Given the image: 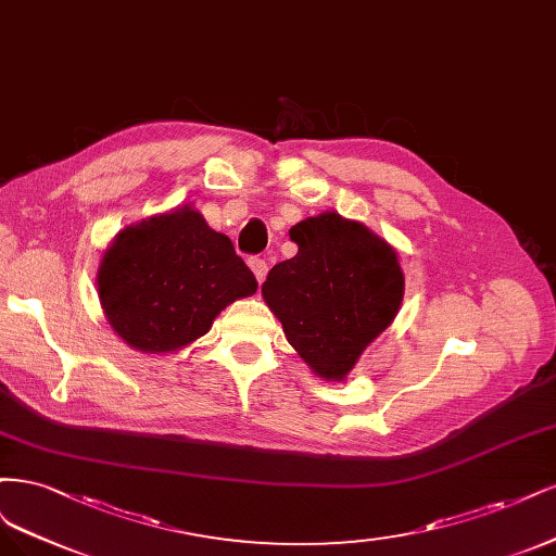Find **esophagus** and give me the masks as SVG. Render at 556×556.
Masks as SVG:
<instances>
[{
	"label": "esophagus",
	"mask_w": 556,
	"mask_h": 556,
	"mask_svg": "<svg viewBox=\"0 0 556 556\" xmlns=\"http://www.w3.org/2000/svg\"><path fill=\"white\" fill-rule=\"evenodd\" d=\"M249 267H252V273H254L256 281L263 283V279H265V275H267V263H265V258H249Z\"/></svg>",
	"instance_id": "34e87169"
}]
</instances>
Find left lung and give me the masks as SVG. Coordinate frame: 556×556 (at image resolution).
Here are the masks:
<instances>
[{
    "label": "left lung",
    "mask_w": 556,
    "mask_h": 556,
    "mask_svg": "<svg viewBox=\"0 0 556 556\" xmlns=\"http://www.w3.org/2000/svg\"><path fill=\"white\" fill-rule=\"evenodd\" d=\"M289 236L298 254L273 267L263 300L302 361L320 379L344 381L402 307L397 252L337 212L304 219Z\"/></svg>",
    "instance_id": "obj_1"
}]
</instances>
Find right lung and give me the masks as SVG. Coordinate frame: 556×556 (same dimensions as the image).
I'll return each mask as SVG.
<instances>
[{"label":"right lung","instance_id":"right-lung-1","mask_svg":"<svg viewBox=\"0 0 556 556\" xmlns=\"http://www.w3.org/2000/svg\"><path fill=\"white\" fill-rule=\"evenodd\" d=\"M111 328L131 349L170 353L195 342L258 281L224 232L185 205L117 232L97 275Z\"/></svg>","mask_w":556,"mask_h":556}]
</instances>
